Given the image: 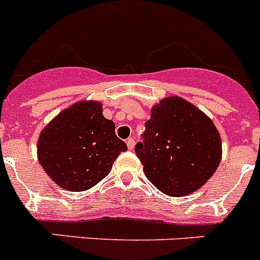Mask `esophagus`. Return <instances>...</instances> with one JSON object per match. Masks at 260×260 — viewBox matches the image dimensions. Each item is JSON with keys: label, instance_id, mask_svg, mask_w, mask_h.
Returning a JSON list of instances; mask_svg holds the SVG:
<instances>
[{"label": "esophagus", "instance_id": "esophagus-1", "mask_svg": "<svg viewBox=\"0 0 260 260\" xmlns=\"http://www.w3.org/2000/svg\"><path fill=\"white\" fill-rule=\"evenodd\" d=\"M126 144H127L128 150H134V147H135L134 138H128L127 141H126Z\"/></svg>", "mask_w": 260, "mask_h": 260}]
</instances>
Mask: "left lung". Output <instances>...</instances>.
I'll use <instances>...</instances> for the list:
<instances>
[{"label": "left lung", "mask_w": 260, "mask_h": 260, "mask_svg": "<svg viewBox=\"0 0 260 260\" xmlns=\"http://www.w3.org/2000/svg\"><path fill=\"white\" fill-rule=\"evenodd\" d=\"M135 152L155 187L171 197H183L213 176L221 161V138L199 108L180 96H168L151 109L144 141Z\"/></svg>", "instance_id": "1"}]
</instances>
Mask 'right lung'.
Returning a JSON list of instances; mask_svg holds the SVG:
<instances>
[{
	"label": "right lung",
	"mask_w": 260,
	"mask_h": 260,
	"mask_svg": "<svg viewBox=\"0 0 260 260\" xmlns=\"http://www.w3.org/2000/svg\"><path fill=\"white\" fill-rule=\"evenodd\" d=\"M114 128L113 121L103 116L102 103L77 102L41 130L39 162L62 189H91L109 174L119 153L127 150Z\"/></svg>",
	"instance_id": "1"
}]
</instances>
